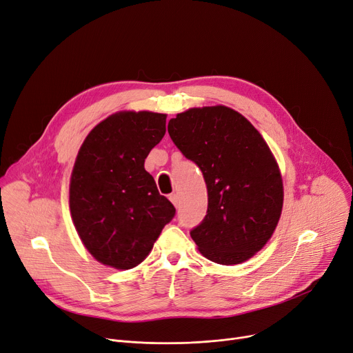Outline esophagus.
I'll list each match as a JSON object with an SVG mask.
<instances>
[{
  "label": "esophagus",
  "mask_w": 353,
  "mask_h": 353,
  "mask_svg": "<svg viewBox=\"0 0 353 353\" xmlns=\"http://www.w3.org/2000/svg\"><path fill=\"white\" fill-rule=\"evenodd\" d=\"M170 200H172V203H173V205H174L176 208H179V205H180V196H179L177 193H173V194L170 196Z\"/></svg>",
  "instance_id": "34e87169"
}]
</instances>
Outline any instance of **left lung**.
Wrapping results in <instances>:
<instances>
[{"mask_svg": "<svg viewBox=\"0 0 353 353\" xmlns=\"http://www.w3.org/2000/svg\"><path fill=\"white\" fill-rule=\"evenodd\" d=\"M167 130L208 186V214L190 232L200 253L226 266L248 261L272 237L283 206L282 176L269 145L226 105L190 108Z\"/></svg>", "mask_w": 353, "mask_h": 353, "instance_id": "obj_1", "label": "left lung"}]
</instances>
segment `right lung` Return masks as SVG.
<instances>
[{
	"label": "right lung",
	"instance_id": "obj_1",
	"mask_svg": "<svg viewBox=\"0 0 353 353\" xmlns=\"http://www.w3.org/2000/svg\"><path fill=\"white\" fill-rule=\"evenodd\" d=\"M165 114L120 111L91 130L70 180L72 223L85 249L105 266L140 265L174 217L144 160L165 133Z\"/></svg>",
	"mask_w": 353,
	"mask_h": 353
}]
</instances>
